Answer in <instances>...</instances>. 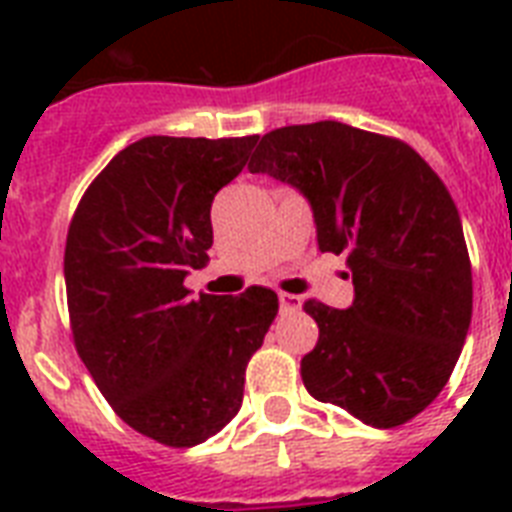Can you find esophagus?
I'll list each match as a JSON object with an SVG mask.
<instances>
[{
  "label": "esophagus",
  "instance_id": "esophagus-1",
  "mask_svg": "<svg viewBox=\"0 0 512 512\" xmlns=\"http://www.w3.org/2000/svg\"><path fill=\"white\" fill-rule=\"evenodd\" d=\"M279 305H281V311L289 313V311H300L303 308V300L297 295H287V292H279Z\"/></svg>",
  "mask_w": 512,
  "mask_h": 512
}]
</instances>
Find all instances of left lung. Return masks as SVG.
<instances>
[{
	"label": "left lung",
	"instance_id": "1",
	"mask_svg": "<svg viewBox=\"0 0 512 512\" xmlns=\"http://www.w3.org/2000/svg\"><path fill=\"white\" fill-rule=\"evenodd\" d=\"M249 172L311 204L321 252H345L353 303L308 300L319 342L303 358L308 393L372 428H396L444 390L473 313L460 212L414 148L342 122L263 135Z\"/></svg>",
	"mask_w": 512,
	"mask_h": 512
}]
</instances>
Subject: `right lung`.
Returning a JSON list of instances; mask_svg holds the SVG:
<instances>
[{
    "mask_svg": "<svg viewBox=\"0 0 512 512\" xmlns=\"http://www.w3.org/2000/svg\"><path fill=\"white\" fill-rule=\"evenodd\" d=\"M249 138H143L108 162L66 239L68 313L92 380L130 428L196 446L241 409L244 369L279 313L265 287H183L212 247L215 193L244 170Z\"/></svg>",
    "mask_w": 512,
    "mask_h": 512,
    "instance_id": "1",
    "label": "right lung"
}]
</instances>
